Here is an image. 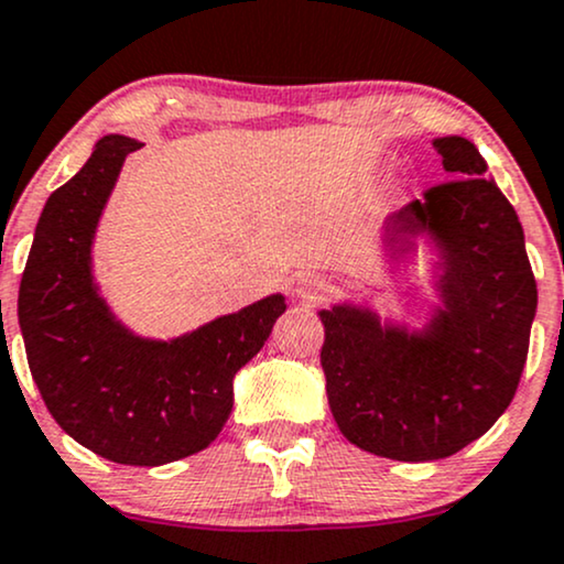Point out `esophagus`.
I'll list each match as a JSON object with an SVG mask.
<instances>
[{
    "label": "esophagus",
    "instance_id": "esophagus-1",
    "mask_svg": "<svg viewBox=\"0 0 564 564\" xmlns=\"http://www.w3.org/2000/svg\"><path fill=\"white\" fill-rule=\"evenodd\" d=\"M296 291H300L307 302H321L334 291V281H330L328 275H304L300 278V283H296Z\"/></svg>",
    "mask_w": 564,
    "mask_h": 564
}]
</instances>
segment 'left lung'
<instances>
[{
  "mask_svg": "<svg viewBox=\"0 0 564 564\" xmlns=\"http://www.w3.org/2000/svg\"><path fill=\"white\" fill-rule=\"evenodd\" d=\"M454 181L438 183L386 223L393 252L429 230L441 249L436 310L423 336L370 310H323L321 362L338 431L359 449L431 463L465 449L497 423L518 391L535 315V278L518 213L486 181L463 135L433 141Z\"/></svg>",
  "mask_w": 564,
  "mask_h": 564,
  "instance_id": "1",
  "label": "left lung"
}]
</instances>
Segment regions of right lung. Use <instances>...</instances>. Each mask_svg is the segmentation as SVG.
<instances>
[{
    "label": "right lung",
    "mask_w": 564,
    "mask_h": 564,
    "mask_svg": "<svg viewBox=\"0 0 564 564\" xmlns=\"http://www.w3.org/2000/svg\"><path fill=\"white\" fill-rule=\"evenodd\" d=\"M105 135L46 199L20 281L18 317L33 381L59 429L118 465L158 467L207 449L234 406V376L286 312L281 294L173 341H147L112 317L91 278L99 215L128 154Z\"/></svg>",
    "instance_id": "obj_1"
}]
</instances>
